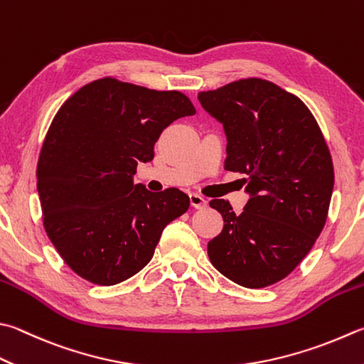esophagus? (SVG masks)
Masks as SVG:
<instances>
[{"label":"esophagus","instance_id":"obj_1","mask_svg":"<svg viewBox=\"0 0 364 364\" xmlns=\"http://www.w3.org/2000/svg\"><path fill=\"white\" fill-rule=\"evenodd\" d=\"M190 204L193 205L195 209H203V208H205V205H208V201H205L201 195L190 193Z\"/></svg>","mask_w":364,"mask_h":364}]
</instances>
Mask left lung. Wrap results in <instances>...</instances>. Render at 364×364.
<instances>
[{
  "label": "left lung",
  "instance_id": "8db88e82",
  "mask_svg": "<svg viewBox=\"0 0 364 364\" xmlns=\"http://www.w3.org/2000/svg\"><path fill=\"white\" fill-rule=\"evenodd\" d=\"M223 125L225 169L244 174L242 214L212 200L223 230L208 244L218 272L247 289L285 279L326 223L334 168L317 120L303 101L269 80L249 77L198 95Z\"/></svg>",
  "mask_w": 364,
  "mask_h": 364
}]
</instances>
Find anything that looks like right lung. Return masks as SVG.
<instances>
[{"instance_id": "add662e5", "label": "right lung", "mask_w": 364, "mask_h": 364, "mask_svg": "<svg viewBox=\"0 0 364 364\" xmlns=\"http://www.w3.org/2000/svg\"><path fill=\"white\" fill-rule=\"evenodd\" d=\"M188 97L102 77L58 109L38 160L47 236L82 279L115 285L154 257L164 226L190 208L177 188L152 193L133 183L138 163L174 120L195 115Z\"/></svg>"}]
</instances>
